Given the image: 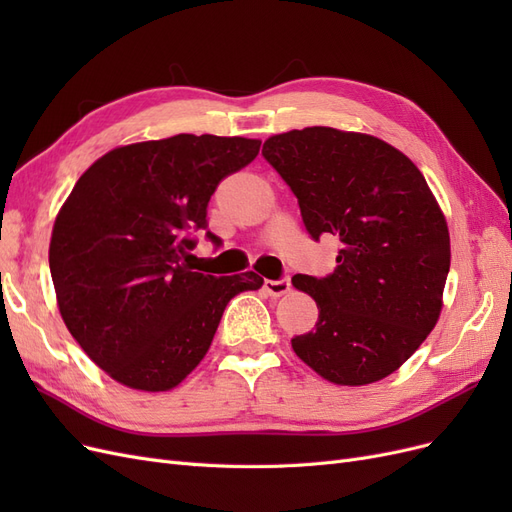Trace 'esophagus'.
Masks as SVG:
<instances>
[{"instance_id": "obj_1", "label": "esophagus", "mask_w": 512, "mask_h": 512, "mask_svg": "<svg viewBox=\"0 0 512 512\" xmlns=\"http://www.w3.org/2000/svg\"><path fill=\"white\" fill-rule=\"evenodd\" d=\"M262 288L267 290L269 297H282V294H288L290 292V280L288 277H282V280H265V284H262Z\"/></svg>"}]
</instances>
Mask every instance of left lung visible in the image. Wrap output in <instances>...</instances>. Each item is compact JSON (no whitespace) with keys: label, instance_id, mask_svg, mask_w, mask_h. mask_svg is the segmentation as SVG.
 <instances>
[{"label":"left lung","instance_id":"obj_1","mask_svg":"<svg viewBox=\"0 0 512 512\" xmlns=\"http://www.w3.org/2000/svg\"><path fill=\"white\" fill-rule=\"evenodd\" d=\"M262 156L299 198L309 235L342 241L329 277H292L318 305L316 331L292 350L339 386L391 376L436 327L451 267L446 218L423 173L376 136L327 126L269 136Z\"/></svg>","mask_w":512,"mask_h":512}]
</instances>
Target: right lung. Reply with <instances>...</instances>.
<instances>
[{"instance_id":"1","label":"right lung","mask_w":512,"mask_h":512,"mask_svg":"<svg viewBox=\"0 0 512 512\" xmlns=\"http://www.w3.org/2000/svg\"><path fill=\"white\" fill-rule=\"evenodd\" d=\"M258 151V138L213 134L115 147L61 205L49 245L59 314L119 384L175 389L205 359L228 301L262 286L254 271L213 277L190 265L211 194Z\"/></svg>"}]
</instances>
